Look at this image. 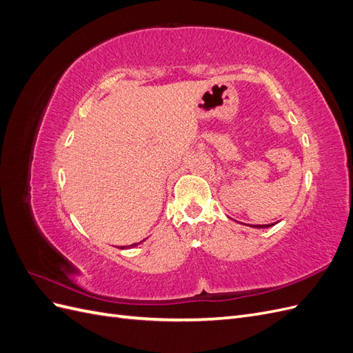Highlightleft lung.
<instances>
[{
	"label": "left lung",
	"mask_w": 353,
	"mask_h": 353,
	"mask_svg": "<svg viewBox=\"0 0 353 353\" xmlns=\"http://www.w3.org/2000/svg\"><path fill=\"white\" fill-rule=\"evenodd\" d=\"M271 225H274V223H270V225H252V227H254V228H268Z\"/></svg>",
	"instance_id": "1"
}]
</instances>
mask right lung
<instances>
[{
    "label": "right lung",
    "mask_w": 353,
    "mask_h": 353,
    "mask_svg": "<svg viewBox=\"0 0 353 353\" xmlns=\"http://www.w3.org/2000/svg\"><path fill=\"white\" fill-rule=\"evenodd\" d=\"M134 245H137V244H131V245H130V248H134ZM121 249H125V248H121Z\"/></svg>",
    "instance_id": "add662e5"
}]
</instances>
